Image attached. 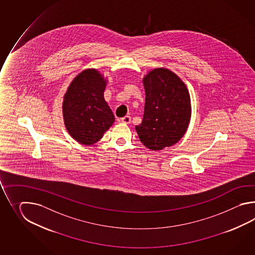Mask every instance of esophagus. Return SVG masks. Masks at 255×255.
Segmentation results:
<instances>
[{
  "instance_id": "obj_1",
  "label": "esophagus",
  "mask_w": 255,
  "mask_h": 255,
  "mask_svg": "<svg viewBox=\"0 0 255 255\" xmlns=\"http://www.w3.org/2000/svg\"><path fill=\"white\" fill-rule=\"evenodd\" d=\"M121 121L123 123H125V124H129L130 122H131V118H130L129 116H126V117L121 119Z\"/></svg>"
}]
</instances>
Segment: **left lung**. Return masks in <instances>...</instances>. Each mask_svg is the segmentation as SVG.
<instances>
[{
  "mask_svg": "<svg viewBox=\"0 0 255 255\" xmlns=\"http://www.w3.org/2000/svg\"><path fill=\"white\" fill-rule=\"evenodd\" d=\"M146 92L144 117L135 131L144 146L161 150L184 135L191 118L190 93L172 71L157 67L143 77Z\"/></svg>",
  "mask_w": 255,
  "mask_h": 255,
  "instance_id": "1",
  "label": "left lung"
}]
</instances>
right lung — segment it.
<instances>
[{"label":"right lung","mask_w":255,"mask_h":255,"mask_svg":"<svg viewBox=\"0 0 255 255\" xmlns=\"http://www.w3.org/2000/svg\"><path fill=\"white\" fill-rule=\"evenodd\" d=\"M108 84L100 71L87 68L72 80L62 106L65 128L83 145L97 143L113 125L115 117L104 98Z\"/></svg>","instance_id":"obj_1"}]
</instances>
